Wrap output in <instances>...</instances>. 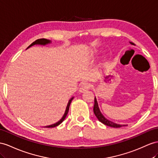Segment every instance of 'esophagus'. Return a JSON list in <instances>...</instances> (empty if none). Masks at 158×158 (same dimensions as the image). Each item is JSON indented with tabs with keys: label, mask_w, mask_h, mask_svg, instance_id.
I'll use <instances>...</instances> for the list:
<instances>
[{
	"label": "esophagus",
	"mask_w": 158,
	"mask_h": 158,
	"mask_svg": "<svg viewBox=\"0 0 158 158\" xmlns=\"http://www.w3.org/2000/svg\"><path fill=\"white\" fill-rule=\"evenodd\" d=\"M89 88H90L89 84L88 83H83L81 85V86L79 87V91L81 93H83L85 91H86L87 90L89 89Z\"/></svg>",
	"instance_id": "34e87169"
}]
</instances>
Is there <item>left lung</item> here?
<instances>
[{
  "label": "left lung",
  "mask_w": 158,
  "mask_h": 158,
  "mask_svg": "<svg viewBox=\"0 0 158 158\" xmlns=\"http://www.w3.org/2000/svg\"><path fill=\"white\" fill-rule=\"evenodd\" d=\"M130 44H133V45H135V44L131 42H129ZM94 112L95 115V116L97 117V118L98 119V120L99 121H101L102 123H103L104 125H107V126L110 127H115V128H118V127H121L125 126L126 125H120V124H117L115 123L112 122V121L108 120L107 119H106L105 117L103 115V114L101 113L99 108V106H98V101H97V99L95 97V100H94Z\"/></svg>",
  "instance_id": "1"
}]
</instances>
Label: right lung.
<instances>
[{"label": "right lung", "instance_id": "add662e5", "mask_svg": "<svg viewBox=\"0 0 158 158\" xmlns=\"http://www.w3.org/2000/svg\"><path fill=\"white\" fill-rule=\"evenodd\" d=\"M51 40H48V39H39L36 40L35 41H34L33 43H31V44H30V45L27 47V48L31 47H32V46L35 45V44H40V45H45V44H47L51 43ZM73 99V98H71V99H70L69 101V102H68V103H67V107H66V110H65V111H64V114L63 116L62 117L61 119H60L59 121H57V122L54 123V124H52V125H47V126H44V127H47V128L55 127L58 126L59 125H60V123H61L63 122V121L64 120V119H65V118H66V116H67V114H68L69 110L70 104H71V101H72Z\"/></svg>", "mask_w": 158, "mask_h": 158}]
</instances>
